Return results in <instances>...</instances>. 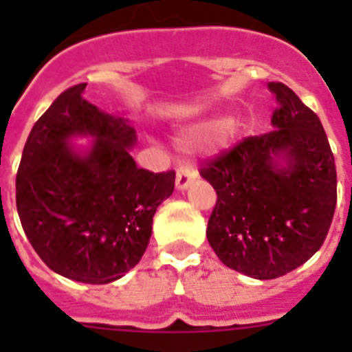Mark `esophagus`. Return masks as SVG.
<instances>
[{"instance_id":"obj_1","label":"esophagus","mask_w":352,"mask_h":352,"mask_svg":"<svg viewBox=\"0 0 352 352\" xmlns=\"http://www.w3.org/2000/svg\"><path fill=\"white\" fill-rule=\"evenodd\" d=\"M197 175H199L197 170H195L193 166L190 164L181 166V168L177 170V179H175L177 188H179V190H186V188L190 186L195 179H197Z\"/></svg>"}]
</instances>
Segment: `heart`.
I'll return each mask as SVG.
<instances>
[{"label":"heart","mask_w":352,"mask_h":352,"mask_svg":"<svg viewBox=\"0 0 352 352\" xmlns=\"http://www.w3.org/2000/svg\"><path fill=\"white\" fill-rule=\"evenodd\" d=\"M226 126H228V122L225 118H214V120L201 122L197 126H192L190 129H186V133L182 135V140L188 144L212 140V138L223 135Z\"/></svg>","instance_id":"heart-1"}]
</instances>
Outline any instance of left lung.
<instances>
[{
    "mask_svg": "<svg viewBox=\"0 0 352 352\" xmlns=\"http://www.w3.org/2000/svg\"><path fill=\"white\" fill-rule=\"evenodd\" d=\"M268 87L279 102L276 129L245 137L199 170L217 193L210 246L226 267L256 279L279 278L311 259L336 208V164L322 122L290 87Z\"/></svg>",
    "mask_w": 352,
    "mask_h": 352,
    "instance_id": "left-lung-1",
    "label": "left lung"
}]
</instances>
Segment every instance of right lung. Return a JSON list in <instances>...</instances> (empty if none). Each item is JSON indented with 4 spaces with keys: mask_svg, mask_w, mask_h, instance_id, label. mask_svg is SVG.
I'll list each match as a JSON object with an SVG mask.
<instances>
[{
    "mask_svg": "<svg viewBox=\"0 0 352 352\" xmlns=\"http://www.w3.org/2000/svg\"><path fill=\"white\" fill-rule=\"evenodd\" d=\"M85 85L63 91L32 127L16 175V206L47 267L104 285L140 261L175 171L137 168L129 155L135 129L85 100ZM73 134L97 137L89 154L68 148Z\"/></svg>",
    "mask_w": 352,
    "mask_h": 352,
    "instance_id": "obj_1",
    "label": "right lung"
}]
</instances>
